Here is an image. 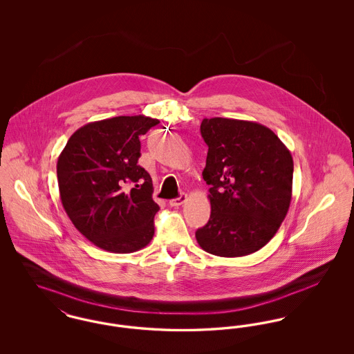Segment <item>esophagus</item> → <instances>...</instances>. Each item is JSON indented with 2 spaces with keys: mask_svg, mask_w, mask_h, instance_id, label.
<instances>
[{
  "mask_svg": "<svg viewBox=\"0 0 354 354\" xmlns=\"http://www.w3.org/2000/svg\"><path fill=\"white\" fill-rule=\"evenodd\" d=\"M185 201H187V195L185 194H180L179 198L169 201V205L171 207H178V205H182L183 203H185Z\"/></svg>",
  "mask_w": 354,
  "mask_h": 354,
  "instance_id": "34e87169",
  "label": "esophagus"
}]
</instances>
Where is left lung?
Returning <instances> with one entry per match:
<instances>
[{
    "label": "left lung",
    "mask_w": 354,
    "mask_h": 354,
    "mask_svg": "<svg viewBox=\"0 0 354 354\" xmlns=\"http://www.w3.org/2000/svg\"><path fill=\"white\" fill-rule=\"evenodd\" d=\"M208 146L203 179L211 185V216L196 231L205 252L247 256L280 228L292 199L293 159L270 129L251 120L203 119Z\"/></svg>",
    "instance_id": "1"
}]
</instances>
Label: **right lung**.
Returning a JSON list of instances; mask_svg holds the SVG:
<instances>
[{
    "label": "right lung",
    "instance_id": "1",
    "mask_svg": "<svg viewBox=\"0 0 354 354\" xmlns=\"http://www.w3.org/2000/svg\"><path fill=\"white\" fill-rule=\"evenodd\" d=\"M158 123L145 115L90 122L58 156V188L68 219L107 252H135L151 241L159 205L152 201L151 176L138 159L139 136ZM131 183L129 192L125 185Z\"/></svg>",
    "mask_w": 354,
    "mask_h": 354
}]
</instances>
